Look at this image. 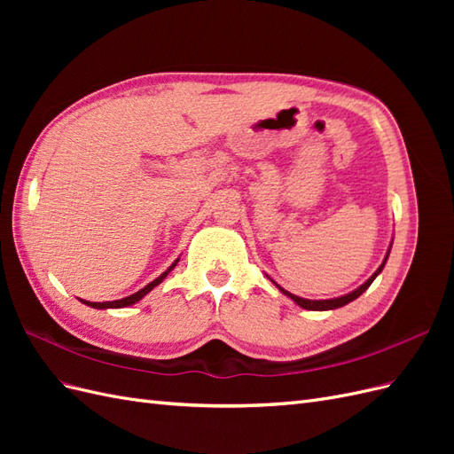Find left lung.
Instances as JSON below:
<instances>
[{
  "label": "left lung",
  "mask_w": 454,
  "mask_h": 454,
  "mask_svg": "<svg viewBox=\"0 0 454 454\" xmlns=\"http://www.w3.org/2000/svg\"><path fill=\"white\" fill-rule=\"evenodd\" d=\"M387 259H388V254H387V257H384V261H382V265L375 270V274L373 277H371L365 284H362L358 290H354L352 294H347V295H342V297H337V299H325V301H310V299H303V297H297V295H294V294H290V292H286L284 287H280L277 282V287L278 290L284 294V295H287L290 299H294L295 303L299 305V307H303V309H309V310H329V309H339V307H345L347 303H350V301H354V299H358L367 287L371 286V282H373L375 278H377V274L382 270V267H384V263H387Z\"/></svg>",
  "instance_id": "obj_1"
}]
</instances>
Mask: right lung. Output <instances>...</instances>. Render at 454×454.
I'll return each mask as SVG.
<instances>
[{
  "label": "right lung",
  "mask_w": 454,
  "mask_h": 454,
  "mask_svg": "<svg viewBox=\"0 0 454 454\" xmlns=\"http://www.w3.org/2000/svg\"><path fill=\"white\" fill-rule=\"evenodd\" d=\"M177 261H180V259H176L174 263H172L167 270H164L159 278H155L153 282H149L145 287H142L140 292H136V294H132V295H129V297H125V299L104 301V303H90V301H83V299H81V301H83L85 305H89V307H92V309H121V307H130V305H134V303H138V301H140L144 295H147L151 290H153L155 286H159L164 278H167V274H168V272L177 265Z\"/></svg>",
  "instance_id": "1"
}]
</instances>
